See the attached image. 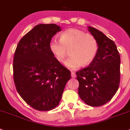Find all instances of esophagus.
<instances>
[{"label":"esophagus","mask_w":130,"mask_h":130,"mask_svg":"<svg viewBox=\"0 0 130 130\" xmlns=\"http://www.w3.org/2000/svg\"><path fill=\"white\" fill-rule=\"evenodd\" d=\"M71 76H72V77H73V78H74V77H76V74H75V72H71Z\"/></svg>","instance_id":"34e87169"}]
</instances>
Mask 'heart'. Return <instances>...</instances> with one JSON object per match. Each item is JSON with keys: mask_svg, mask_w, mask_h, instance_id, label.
Returning a JSON list of instances; mask_svg holds the SVG:
<instances>
[{"mask_svg": "<svg viewBox=\"0 0 130 130\" xmlns=\"http://www.w3.org/2000/svg\"><path fill=\"white\" fill-rule=\"evenodd\" d=\"M49 49L59 62H64L70 50L69 58L65 65L70 69L76 70L93 62L99 51V43L93 35L77 29L71 28L60 34V40L53 39L49 43Z\"/></svg>", "mask_w": 130, "mask_h": 130, "instance_id": "1", "label": "heart"}]
</instances>
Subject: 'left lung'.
<instances>
[{
	"label": "left lung",
	"mask_w": 130,
	"mask_h": 130,
	"mask_svg": "<svg viewBox=\"0 0 130 130\" xmlns=\"http://www.w3.org/2000/svg\"><path fill=\"white\" fill-rule=\"evenodd\" d=\"M97 39L99 51L88 67L76 72L81 99L91 106L105 105L118 91L120 79V56L115 42L103 33L88 26Z\"/></svg>",
	"instance_id": "left-lung-1"
}]
</instances>
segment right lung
<instances>
[{"instance_id":"obj_1","label":"right lung","mask_w":130,"mask_h":130,"mask_svg":"<svg viewBox=\"0 0 130 130\" xmlns=\"http://www.w3.org/2000/svg\"><path fill=\"white\" fill-rule=\"evenodd\" d=\"M61 27L39 24L18 44L13 61L14 81L18 93L27 105L48 111L59 105L71 73L49 49L52 37Z\"/></svg>"}]
</instances>
